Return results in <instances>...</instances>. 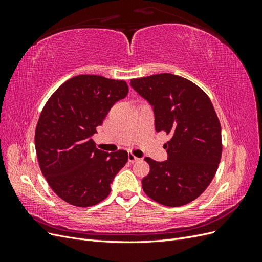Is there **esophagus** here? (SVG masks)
I'll list each match as a JSON object with an SVG mask.
<instances>
[{
    "label": "esophagus",
    "mask_w": 262,
    "mask_h": 262,
    "mask_svg": "<svg viewBox=\"0 0 262 262\" xmlns=\"http://www.w3.org/2000/svg\"><path fill=\"white\" fill-rule=\"evenodd\" d=\"M140 160V158H138L137 156H134L132 153H129L128 154V161L130 163H134V162H138Z\"/></svg>",
    "instance_id": "obj_1"
}]
</instances>
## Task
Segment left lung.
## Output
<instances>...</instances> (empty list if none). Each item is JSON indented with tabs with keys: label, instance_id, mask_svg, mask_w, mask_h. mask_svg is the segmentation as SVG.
Here are the masks:
<instances>
[{
	"label": "left lung",
	"instance_id": "8db88e82",
	"mask_svg": "<svg viewBox=\"0 0 262 262\" xmlns=\"http://www.w3.org/2000/svg\"><path fill=\"white\" fill-rule=\"evenodd\" d=\"M131 86L153 107L155 129L169 134L167 161L146 157L144 192L167 207L195 200L211 184L222 156L221 123L209 96L185 77L170 73L132 78Z\"/></svg>",
	"mask_w": 262,
	"mask_h": 262
}]
</instances>
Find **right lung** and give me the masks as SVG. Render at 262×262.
I'll return each instance as SVG.
<instances>
[{"label": "right lung", "instance_id": "right-lung-1", "mask_svg": "<svg viewBox=\"0 0 262 262\" xmlns=\"http://www.w3.org/2000/svg\"><path fill=\"white\" fill-rule=\"evenodd\" d=\"M128 92L124 81L85 74L63 83L46 102L35 132L38 163L54 193L74 207L105 200L128 162L126 150L104 152L92 139Z\"/></svg>", "mask_w": 262, "mask_h": 262}]
</instances>
